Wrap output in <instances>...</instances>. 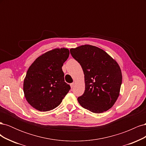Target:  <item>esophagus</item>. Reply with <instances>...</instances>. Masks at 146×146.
<instances>
[{
    "label": "esophagus",
    "instance_id": "esophagus-1",
    "mask_svg": "<svg viewBox=\"0 0 146 146\" xmlns=\"http://www.w3.org/2000/svg\"><path fill=\"white\" fill-rule=\"evenodd\" d=\"M75 84H76V83H75L74 82L70 83V87H71L72 88H73L74 87V86H75Z\"/></svg>",
    "mask_w": 146,
    "mask_h": 146
}]
</instances>
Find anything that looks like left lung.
<instances>
[{"label": "left lung", "instance_id": "8db88e82", "mask_svg": "<svg viewBox=\"0 0 146 146\" xmlns=\"http://www.w3.org/2000/svg\"><path fill=\"white\" fill-rule=\"evenodd\" d=\"M85 74V90L77 100L82 107L94 113L111 108L117 99L122 84L120 67L107 52L91 45L70 49Z\"/></svg>", "mask_w": 146, "mask_h": 146}]
</instances>
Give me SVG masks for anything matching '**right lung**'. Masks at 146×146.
<instances>
[{"label": "right lung", "mask_w": 146, "mask_h": 146, "mask_svg": "<svg viewBox=\"0 0 146 146\" xmlns=\"http://www.w3.org/2000/svg\"><path fill=\"white\" fill-rule=\"evenodd\" d=\"M69 55L68 48H55L39 56L30 66L24 79V92L35 109L47 111L55 108L70 90L64 82L62 70Z\"/></svg>", "instance_id": "right-lung-1"}]
</instances>
